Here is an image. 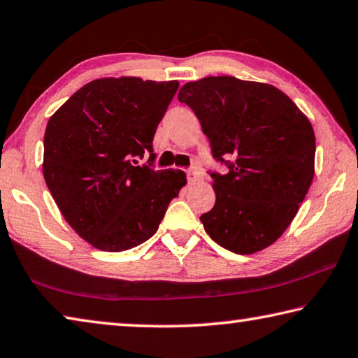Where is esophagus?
Here are the masks:
<instances>
[{"label":"esophagus","instance_id":"34e87169","mask_svg":"<svg viewBox=\"0 0 358 358\" xmlns=\"http://www.w3.org/2000/svg\"><path fill=\"white\" fill-rule=\"evenodd\" d=\"M201 177H202L201 167L194 166V167L189 169V171H187V181H189V183H194V181H199V180H201Z\"/></svg>","mask_w":358,"mask_h":358}]
</instances>
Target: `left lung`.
<instances>
[{"instance_id": "obj_1", "label": "left lung", "mask_w": 358, "mask_h": 358, "mask_svg": "<svg viewBox=\"0 0 358 358\" xmlns=\"http://www.w3.org/2000/svg\"><path fill=\"white\" fill-rule=\"evenodd\" d=\"M227 173L210 172L215 207L205 232L235 254H254L281 237L314 177L316 137L289 96L268 83L221 76L180 88Z\"/></svg>"}]
</instances>
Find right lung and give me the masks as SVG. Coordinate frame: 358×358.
<instances>
[{
    "label": "right lung",
    "instance_id": "obj_1",
    "mask_svg": "<svg viewBox=\"0 0 358 358\" xmlns=\"http://www.w3.org/2000/svg\"><path fill=\"white\" fill-rule=\"evenodd\" d=\"M178 82L98 78L48 120L42 172L69 226L102 251L136 248L156 234L186 185L178 169L138 166Z\"/></svg>",
    "mask_w": 358,
    "mask_h": 358
}]
</instances>
